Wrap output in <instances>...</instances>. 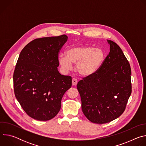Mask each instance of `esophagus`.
<instances>
[{"mask_svg":"<svg viewBox=\"0 0 146 146\" xmlns=\"http://www.w3.org/2000/svg\"><path fill=\"white\" fill-rule=\"evenodd\" d=\"M77 82H78L77 80L75 78H73V79H72V84L73 86H76L77 84Z\"/></svg>","mask_w":146,"mask_h":146,"instance_id":"obj_1","label":"esophagus"}]
</instances>
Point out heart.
Masks as SVG:
<instances>
[{
    "mask_svg": "<svg viewBox=\"0 0 146 146\" xmlns=\"http://www.w3.org/2000/svg\"><path fill=\"white\" fill-rule=\"evenodd\" d=\"M66 55L58 56V64L64 73H67L76 65L78 73L84 76L94 73L100 66L104 59V53L100 48L92 47H73L67 50Z\"/></svg>",
    "mask_w": 146,
    "mask_h": 146,
    "instance_id": "1",
    "label": "heart"
}]
</instances>
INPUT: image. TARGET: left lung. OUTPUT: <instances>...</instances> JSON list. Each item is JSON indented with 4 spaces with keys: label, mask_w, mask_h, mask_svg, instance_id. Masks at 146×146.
<instances>
[{
    "label": "left lung",
    "mask_w": 146,
    "mask_h": 146,
    "mask_svg": "<svg viewBox=\"0 0 146 146\" xmlns=\"http://www.w3.org/2000/svg\"><path fill=\"white\" fill-rule=\"evenodd\" d=\"M110 52L99 68L78 81L83 113L91 122L105 123L125 111L132 92L131 66L122 50L108 40Z\"/></svg>",
    "instance_id": "obj_1"
}]
</instances>
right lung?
<instances>
[{
	"instance_id": "add662e5",
	"label": "right lung",
	"mask_w": 146,
	"mask_h": 146,
	"mask_svg": "<svg viewBox=\"0 0 146 146\" xmlns=\"http://www.w3.org/2000/svg\"><path fill=\"white\" fill-rule=\"evenodd\" d=\"M65 35L36 38L21 52L13 74L15 96L25 112L48 121L59 111L61 99L72 87V77L58 70V55Z\"/></svg>"
}]
</instances>
